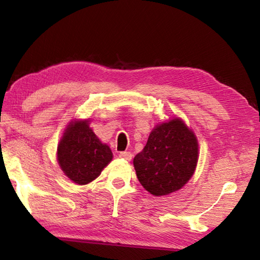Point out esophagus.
Wrapping results in <instances>:
<instances>
[{
	"label": "esophagus",
	"instance_id": "obj_1",
	"mask_svg": "<svg viewBox=\"0 0 260 260\" xmlns=\"http://www.w3.org/2000/svg\"><path fill=\"white\" fill-rule=\"evenodd\" d=\"M119 157L122 158V159L131 160L132 159V152H129V151H121V152H119Z\"/></svg>",
	"mask_w": 260,
	"mask_h": 260
}]
</instances>
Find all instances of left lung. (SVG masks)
Instances as JSON below:
<instances>
[{"label":"left lung","mask_w":260,"mask_h":260,"mask_svg":"<svg viewBox=\"0 0 260 260\" xmlns=\"http://www.w3.org/2000/svg\"><path fill=\"white\" fill-rule=\"evenodd\" d=\"M197 159L199 144L195 134L175 118L153 128L146 147L133 162L143 188L155 196H164L189 181Z\"/></svg>","instance_id":"8db88e82"}]
</instances>
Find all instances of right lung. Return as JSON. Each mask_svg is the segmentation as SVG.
Masks as SVG:
<instances>
[{
  "mask_svg": "<svg viewBox=\"0 0 260 260\" xmlns=\"http://www.w3.org/2000/svg\"><path fill=\"white\" fill-rule=\"evenodd\" d=\"M57 158L65 175L78 184H87L111 161L112 152L89 128L88 120L74 121L60 140Z\"/></svg>",
  "mask_w": 260,
  "mask_h": 260,
  "instance_id": "add662e5",
  "label": "right lung"
}]
</instances>
